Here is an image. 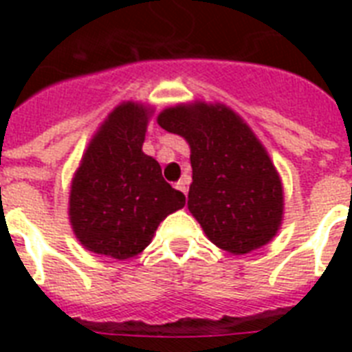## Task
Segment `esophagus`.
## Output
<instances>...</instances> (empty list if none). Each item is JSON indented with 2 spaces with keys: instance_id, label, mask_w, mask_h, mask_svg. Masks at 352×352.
<instances>
[{
  "instance_id": "esophagus-1",
  "label": "esophagus",
  "mask_w": 352,
  "mask_h": 352,
  "mask_svg": "<svg viewBox=\"0 0 352 352\" xmlns=\"http://www.w3.org/2000/svg\"><path fill=\"white\" fill-rule=\"evenodd\" d=\"M175 188H177V190H179V192L184 193V195H186V193H188V182L184 181V179H181V181H179V182H175Z\"/></svg>"
}]
</instances>
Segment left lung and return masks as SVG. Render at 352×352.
<instances>
[{
	"instance_id": "obj_1",
	"label": "left lung",
	"mask_w": 352,
	"mask_h": 352,
	"mask_svg": "<svg viewBox=\"0 0 352 352\" xmlns=\"http://www.w3.org/2000/svg\"><path fill=\"white\" fill-rule=\"evenodd\" d=\"M159 126L192 148L188 210L208 239L237 256L267 245L281 225L283 190L250 127L219 104L170 107Z\"/></svg>"
}]
</instances>
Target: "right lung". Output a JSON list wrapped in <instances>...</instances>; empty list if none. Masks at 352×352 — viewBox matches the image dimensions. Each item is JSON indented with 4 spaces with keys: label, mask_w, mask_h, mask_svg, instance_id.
I'll return each mask as SVG.
<instances>
[{
    "label": "right lung",
    "mask_w": 352,
    "mask_h": 352,
    "mask_svg": "<svg viewBox=\"0 0 352 352\" xmlns=\"http://www.w3.org/2000/svg\"><path fill=\"white\" fill-rule=\"evenodd\" d=\"M146 126V107L133 102L118 106L91 140L73 179L71 225L95 254L137 256L160 221L186 203L184 193L164 181L159 162L144 155Z\"/></svg>",
    "instance_id": "1"
}]
</instances>
